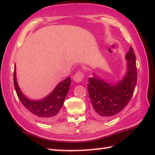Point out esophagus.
Segmentation results:
<instances>
[{"mask_svg": "<svg viewBox=\"0 0 155 155\" xmlns=\"http://www.w3.org/2000/svg\"><path fill=\"white\" fill-rule=\"evenodd\" d=\"M73 79L76 82H81L84 79V73L81 71H78L77 73L74 75Z\"/></svg>", "mask_w": 155, "mask_h": 155, "instance_id": "esophagus-1", "label": "esophagus"}]
</instances>
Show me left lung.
<instances>
[{
    "label": "left lung",
    "instance_id": "8db88e82",
    "mask_svg": "<svg viewBox=\"0 0 155 155\" xmlns=\"http://www.w3.org/2000/svg\"><path fill=\"white\" fill-rule=\"evenodd\" d=\"M127 72L122 81L110 85L97 77L88 79L87 91L92 105V115L96 118H110L124 109L133 96L137 82L136 56L130 47L126 55Z\"/></svg>",
    "mask_w": 155,
    "mask_h": 155
}]
</instances>
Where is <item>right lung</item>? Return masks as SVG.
I'll use <instances>...</instances> for the list:
<instances>
[{"mask_svg":"<svg viewBox=\"0 0 155 155\" xmlns=\"http://www.w3.org/2000/svg\"><path fill=\"white\" fill-rule=\"evenodd\" d=\"M14 70V85L18 99L27 110L38 119L52 122L60 116L64 99L70 89L71 78L68 77L60 83L51 93L40 101L30 100L25 97L18 86L16 71Z\"/></svg>","mask_w":155,"mask_h":155,"instance_id":"right-lung-1","label":"right lung"}]
</instances>
